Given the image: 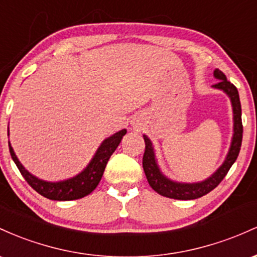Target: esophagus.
<instances>
[{
	"instance_id": "obj_1",
	"label": "esophagus",
	"mask_w": 257,
	"mask_h": 257,
	"mask_svg": "<svg viewBox=\"0 0 257 257\" xmlns=\"http://www.w3.org/2000/svg\"><path fill=\"white\" fill-rule=\"evenodd\" d=\"M132 125H134L135 127H138V123L137 122H132Z\"/></svg>"
}]
</instances>
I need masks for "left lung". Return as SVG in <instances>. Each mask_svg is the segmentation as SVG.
<instances>
[{
    "instance_id": "obj_1",
    "label": "left lung",
    "mask_w": 257,
    "mask_h": 257,
    "mask_svg": "<svg viewBox=\"0 0 257 257\" xmlns=\"http://www.w3.org/2000/svg\"><path fill=\"white\" fill-rule=\"evenodd\" d=\"M214 76L220 81L215 83L212 87L217 90L223 91L227 96L229 97L230 103H232L233 109V137L228 154L223 164L218 167L217 170L210 176L206 180L201 182L195 183H181L167 178L163 172L160 171L159 165L155 158L154 148L148 137L144 135V142H146V151L143 155V170L146 174L147 180H148L149 186L154 189L155 192L159 193L160 195L166 198L177 199V200H192L203 197L215 189L220 184V182L229 171L230 166L237 160L239 151L241 147V140H243V123H241V105L240 99H239V93L237 87L233 83L227 80L226 75L221 70L216 69L214 71Z\"/></svg>"
}]
</instances>
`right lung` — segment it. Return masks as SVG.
<instances>
[{
	"label": "right lung",
	"mask_w": 257,
	"mask_h": 257,
	"mask_svg": "<svg viewBox=\"0 0 257 257\" xmlns=\"http://www.w3.org/2000/svg\"><path fill=\"white\" fill-rule=\"evenodd\" d=\"M125 135L126 130L123 128L116 134L111 135L110 137L105 138L99 146V148L97 149L96 154L93 155L90 164L86 166V169H83L79 175L68 178V180L59 181V182H47V181L40 180L36 176L31 175L18 160L10 142H8V146H10L11 157L19 169L20 174L39 194L51 199V200L65 201L83 198L96 189L100 178H102L103 172H104L109 158L117 148Z\"/></svg>",
	"instance_id": "right-lung-1"
}]
</instances>
